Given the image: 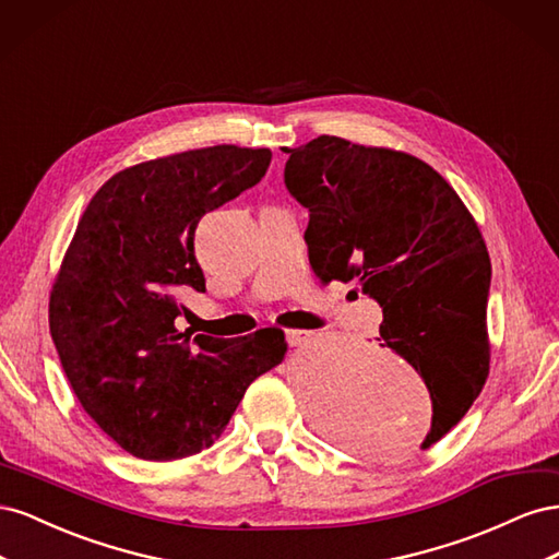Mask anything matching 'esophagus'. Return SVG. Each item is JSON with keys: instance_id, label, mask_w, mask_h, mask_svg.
Masks as SVG:
<instances>
[{"instance_id": "34e87169", "label": "esophagus", "mask_w": 559, "mask_h": 559, "mask_svg": "<svg viewBox=\"0 0 559 559\" xmlns=\"http://www.w3.org/2000/svg\"><path fill=\"white\" fill-rule=\"evenodd\" d=\"M310 335H312V331H302V329H289V331H284V341H286V345L296 347V345H302V343H306Z\"/></svg>"}]
</instances>
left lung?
<instances>
[{"instance_id": "left-lung-1", "label": "left lung", "mask_w": 559, "mask_h": 559, "mask_svg": "<svg viewBox=\"0 0 559 559\" xmlns=\"http://www.w3.org/2000/svg\"><path fill=\"white\" fill-rule=\"evenodd\" d=\"M284 183L310 212L314 275L357 282L382 308L380 347L394 349L431 396V448L480 394L489 370L483 235L431 165L392 148L321 134L286 148Z\"/></svg>"}]
</instances>
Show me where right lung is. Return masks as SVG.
<instances>
[{"instance_id": "add662e5", "label": "right lung", "mask_w": 559, "mask_h": 559, "mask_svg": "<svg viewBox=\"0 0 559 559\" xmlns=\"http://www.w3.org/2000/svg\"><path fill=\"white\" fill-rule=\"evenodd\" d=\"M270 148L218 144L114 175L83 212L50 292L67 380L126 452L170 462L210 448L247 386L282 364L280 329L177 331L179 296L205 292L193 238L207 212L261 181Z\"/></svg>"}]
</instances>
